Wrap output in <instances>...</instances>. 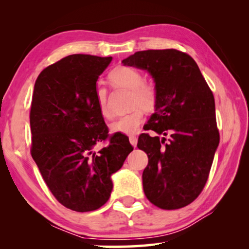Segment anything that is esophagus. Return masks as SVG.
Returning a JSON list of instances; mask_svg holds the SVG:
<instances>
[{
  "instance_id": "esophagus-1",
  "label": "esophagus",
  "mask_w": 249,
  "mask_h": 249,
  "mask_svg": "<svg viewBox=\"0 0 249 249\" xmlns=\"http://www.w3.org/2000/svg\"><path fill=\"white\" fill-rule=\"evenodd\" d=\"M129 142L134 147H136V145H137V137L135 136V135H130V136H129Z\"/></svg>"
}]
</instances>
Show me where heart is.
<instances>
[{"instance_id":"obj_1","label":"heart","mask_w":249,"mask_h":249,"mask_svg":"<svg viewBox=\"0 0 249 249\" xmlns=\"http://www.w3.org/2000/svg\"><path fill=\"white\" fill-rule=\"evenodd\" d=\"M108 79L113 86L129 90V107L133 108L112 123L109 128L113 133H137L144 121V109L149 112L156 107L158 101L157 87L153 82L145 81L140 70L128 66L116 67L109 72ZM95 99L101 115L107 120L112 119L113 112L108 107L107 91L104 88H98Z\"/></svg>"}]
</instances>
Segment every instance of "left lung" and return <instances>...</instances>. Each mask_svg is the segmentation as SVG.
I'll return each instance as SVG.
<instances>
[{
    "instance_id": "obj_1",
    "label": "left lung",
    "mask_w": 249,
    "mask_h": 249,
    "mask_svg": "<svg viewBox=\"0 0 249 249\" xmlns=\"http://www.w3.org/2000/svg\"><path fill=\"white\" fill-rule=\"evenodd\" d=\"M122 62L153 75L158 101L147 129L170 134L167 142L146 133L138 138L137 147L148 156L145 196L163 210L187 206L203 190L220 142L213 92L193 58L180 50H142Z\"/></svg>"
}]
</instances>
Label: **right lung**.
Wrapping results in <instances>:
<instances>
[{
	"label": "right lung",
	"mask_w": 249,
	"mask_h": 249,
	"mask_svg": "<svg viewBox=\"0 0 249 249\" xmlns=\"http://www.w3.org/2000/svg\"><path fill=\"white\" fill-rule=\"evenodd\" d=\"M111 60L70 54L41 71L34 87L32 157L56 200L77 212L107 203L112 174L134 149L124 134H108L96 103V81ZM101 141L109 145L95 152Z\"/></svg>",
	"instance_id": "obj_1"
}]
</instances>
